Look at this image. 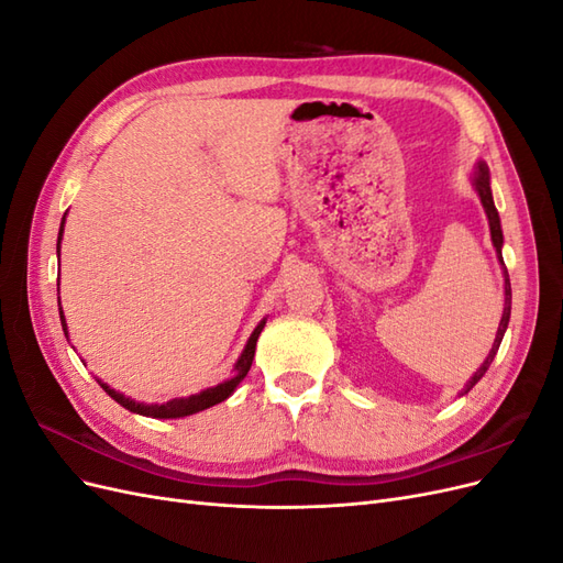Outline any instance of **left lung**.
I'll return each instance as SVG.
<instances>
[{
    "mask_svg": "<svg viewBox=\"0 0 563 563\" xmlns=\"http://www.w3.org/2000/svg\"><path fill=\"white\" fill-rule=\"evenodd\" d=\"M472 185H474L476 195H479V199H482V207H484V211H486L488 228H490V242H493V246H496L498 261H500V267H503V277H505V305H503V317H500V323H498L496 340H493V347H490L488 356L484 360V364L472 373V378H470L465 391H470L476 383H479V380L484 378V373L488 371V366H490V362H493V356L498 354V347H500V343H503V335H505L507 323H509V312H512V286H509V275H507V267H505V263H503V228H500V216H498L496 203H493L490 174H488L486 162H476L474 174H472Z\"/></svg>",
    "mask_w": 563,
    "mask_h": 563,
    "instance_id": "left-lung-1",
    "label": "left lung"
}]
</instances>
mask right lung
Wrapping results in <instances>:
<instances>
[{
	"mask_svg": "<svg viewBox=\"0 0 563 563\" xmlns=\"http://www.w3.org/2000/svg\"><path fill=\"white\" fill-rule=\"evenodd\" d=\"M63 228H65V216H63V223H60V230H58V244H56V253H58V255H60V242H63ZM58 305H60V298H58ZM58 310H60V323H63V331H65V338H67L65 314H63V308H58ZM265 321H267V319H263V321L258 323V327L253 329V333L249 335L246 345H244V350H242V354H240V360L234 362L232 376H230L228 380H223V383L213 385V387H207V389L197 391V395H190V397H178V399H168L166 404H143V401H135V399H131V397L122 395V391L112 389V387H110L108 383H103V380H98V385L103 387V389L108 391V395H110L119 406H124L126 411H131V413H139V416H145V418H159V420H166V418H185V416L199 413V411H203V408H211V406H216V404H220V401H225L228 397H232V391L236 389V385H240V383L246 378V373H249V368H251V364H253L255 343H258V335H261V331L265 329Z\"/></svg>",
	"mask_w": 563,
	"mask_h": 563,
	"instance_id": "right-lung-1",
	"label": "right lung"
}]
</instances>
